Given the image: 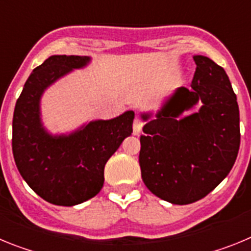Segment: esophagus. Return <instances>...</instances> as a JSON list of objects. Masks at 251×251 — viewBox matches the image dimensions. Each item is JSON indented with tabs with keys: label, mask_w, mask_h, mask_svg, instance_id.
Masks as SVG:
<instances>
[{
	"label": "esophagus",
	"mask_w": 251,
	"mask_h": 251,
	"mask_svg": "<svg viewBox=\"0 0 251 251\" xmlns=\"http://www.w3.org/2000/svg\"><path fill=\"white\" fill-rule=\"evenodd\" d=\"M142 127H143V122H142L141 118L136 117L134 122H133V134H136V136L141 134Z\"/></svg>",
	"instance_id": "obj_1"
}]
</instances>
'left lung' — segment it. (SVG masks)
Returning <instances> with one entry per match:
<instances>
[{"label": "left lung", "instance_id": "8db88e82", "mask_svg": "<svg viewBox=\"0 0 251 251\" xmlns=\"http://www.w3.org/2000/svg\"><path fill=\"white\" fill-rule=\"evenodd\" d=\"M191 88L179 86L156 113H142V179L162 200H201L231 171L240 147V115L229 76L211 59L195 55ZM199 101L201 109L183 111ZM184 117H182V115Z\"/></svg>", "mask_w": 251, "mask_h": 251}]
</instances>
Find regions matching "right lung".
<instances>
[{"label":"right lung","instance_id":"add662e5","mask_svg":"<svg viewBox=\"0 0 251 251\" xmlns=\"http://www.w3.org/2000/svg\"><path fill=\"white\" fill-rule=\"evenodd\" d=\"M89 56L52 55L32 70L17 99L12 121V152L22 178L41 199L74 206L103 187L106 161L133 132L134 112L97 119L66 134H51L41 121V97L55 81L83 69Z\"/></svg>","mask_w":251,"mask_h":251}]
</instances>
